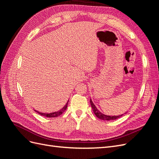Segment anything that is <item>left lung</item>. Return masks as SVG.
<instances>
[{
    "label": "left lung",
    "mask_w": 159,
    "mask_h": 159,
    "mask_svg": "<svg viewBox=\"0 0 159 159\" xmlns=\"http://www.w3.org/2000/svg\"><path fill=\"white\" fill-rule=\"evenodd\" d=\"M90 103H91V108H92L94 114L96 115V117L102 120H104V121H111V120H115V119H117L119 117H121L122 115H117V116H110V115H104L102 113H101L97 109V107H95V105L93 104V103L92 102V101H91V99H90Z\"/></svg>",
    "instance_id": "obj_1"
}]
</instances>
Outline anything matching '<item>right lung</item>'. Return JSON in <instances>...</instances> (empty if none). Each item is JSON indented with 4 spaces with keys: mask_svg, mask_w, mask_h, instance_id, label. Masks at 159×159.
I'll use <instances>...</instances> for the list:
<instances>
[{
    "mask_svg": "<svg viewBox=\"0 0 159 159\" xmlns=\"http://www.w3.org/2000/svg\"><path fill=\"white\" fill-rule=\"evenodd\" d=\"M69 102V101H68ZM68 102H67V103L66 104L65 106L61 109L60 110L57 111H56V112H54V113H41V112H39V111H36V112H37L38 114H40L41 115H42V116H44V117H56L57 116H59V115H61L62 113H63L67 109V107H68Z\"/></svg>",
    "mask_w": 159,
    "mask_h": 159,
    "instance_id": "1",
    "label": "right lung"
}]
</instances>
